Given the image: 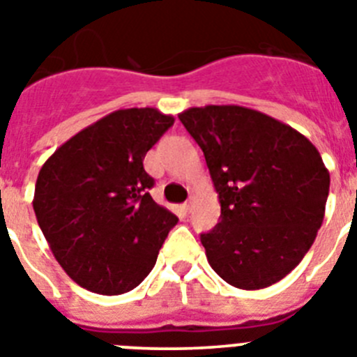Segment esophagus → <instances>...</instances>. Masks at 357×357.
Instances as JSON below:
<instances>
[{"label":"esophagus","mask_w":357,"mask_h":357,"mask_svg":"<svg viewBox=\"0 0 357 357\" xmlns=\"http://www.w3.org/2000/svg\"><path fill=\"white\" fill-rule=\"evenodd\" d=\"M193 206H195V198H189V200L185 202L184 206H182V207H184V213H185V214L191 213V209H193Z\"/></svg>","instance_id":"obj_1"}]
</instances>
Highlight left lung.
<instances>
[{
    "label": "left lung",
    "mask_w": 357,
    "mask_h": 357,
    "mask_svg": "<svg viewBox=\"0 0 357 357\" xmlns=\"http://www.w3.org/2000/svg\"><path fill=\"white\" fill-rule=\"evenodd\" d=\"M178 119L204 151L222 220L200 234L211 268L239 289L284 279L324 222L331 176L314 144L239 105L191 107Z\"/></svg>",
    "instance_id": "1"
}]
</instances>
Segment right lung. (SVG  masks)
<instances>
[{"label": "right lung", "instance_id": "add662e5", "mask_svg": "<svg viewBox=\"0 0 357 357\" xmlns=\"http://www.w3.org/2000/svg\"><path fill=\"white\" fill-rule=\"evenodd\" d=\"M173 116L121 109L73 135L43 164L33 211L55 259L78 286L121 295L139 286L178 218L150 197L143 159Z\"/></svg>", "mask_w": 357, "mask_h": 357}]
</instances>
